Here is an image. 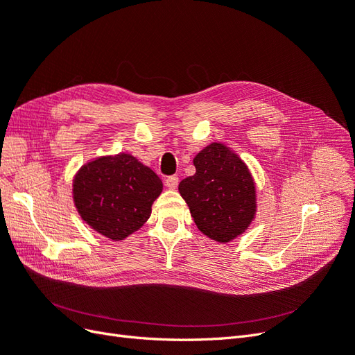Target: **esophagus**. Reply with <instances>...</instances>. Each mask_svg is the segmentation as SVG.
Wrapping results in <instances>:
<instances>
[{"label": "esophagus", "mask_w": 355, "mask_h": 355, "mask_svg": "<svg viewBox=\"0 0 355 355\" xmlns=\"http://www.w3.org/2000/svg\"><path fill=\"white\" fill-rule=\"evenodd\" d=\"M165 186L169 189V190H175L177 186H178V177L177 175H169L165 178Z\"/></svg>", "instance_id": "1"}]
</instances>
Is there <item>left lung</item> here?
I'll return each mask as SVG.
<instances>
[{
    "instance_id": "1",
    "label": "left lung",
    "mask_w": 355,
    "mask_h": 355,
    "mask_svg": "<svg viewBox=\"0 0 355 355\" xmlns=\"http://www.w3.org/2000/svg\"><path fill=\"white\" fill-rule=\"evenodd\" d=\"M196 174L180 182L199 230L228 243L248 230L257 212V189L246 164L230 147L212 143L193 159Z\"/></svg>"
}]
</instances>
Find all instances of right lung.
I'll list each match as a JSON object with an SVG mask.
<instances>
[{
  "mask_svg": "<svg viewBox=\"0 0 355 355\" xmlns=\"http://www.w3.org/2000/svg\"><path fill=\"white\" fill-rule=\"evenodd\" d=\"M72 187L81 218L101 236L118 242L148 220L164 184L134 156L119 153L81 166Z\"/></svg>",
  "mask_w": 355,
  "mask_h": 355,
  "instance_id": "obj_1",
  "label": "right lung"
}]
</instances>
